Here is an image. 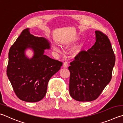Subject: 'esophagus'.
Returning <instances> with one entry per match:
<instances>
[{
  "label": "esophagus",
  "instance_id": "obj_1",
  "mask_svg": "<svg viewBox=\"0 0 123 123\" xmlns=\"http://www.w3.org/2000/svg\"><path fill=\"white\" fill-rule=\"evenodd\" d=\"M68 62H64V63H63V68H67V67H68Z\"/></svg>",
  "mask_w": 123,
  "mask_h": 123
}]
</instances>
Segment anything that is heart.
<instances>
[{
	"mask_svg": "<svg viewBox=\"0 0 123 123\" xmlns=\"http://www.w3.org/2000/svg\"><path fill=\"white\" fill-rule=\"evenodd\" d=\"M83 44L82 43H80L79 44V45L77 46L74 49V50L73 51V55L74 56H75L77 55L79 53L81 52V50L82 49V48H83ZM53 49H54V50L55 52H56L57 53H60V49L57 47V46H54V47H53Z\"/></svg>",
	"mask_w": 123,
	"mask_h": 123,
	"instance_id": "1",
	"label": "heart"
}]
</instances>
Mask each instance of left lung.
Returning <instances> with one entry per match:
<instances>
[{
  "label": "left lung",
  "mask_w": 123,
  "mask_h": 123,
  "mask_svg": "<svg viewBox=\"0 0 123 123\" xmlns=\"http://www.w3.org/2000/svg\"><path fill=\"white\" fill-rule=\"evenodd\" d=\"M96 42L87 51H82L70 63L69 93L80 102L96 99L110 82L115 55L108 37L95 31Z\"/></svg>",
  "instance_id": "obj_1"
}]
</instances>
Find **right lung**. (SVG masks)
I'll use <instances>...</instances> for the list:
<instances>
[{"label":"right lung","mask_w":123,"mask_h":123,"mask_svg":"<svg viewBox=\"0 0 123 123\" xmlns=\"http://www.w3.org/2000/svg\"><path fill=\"white\" fill-rule=\"evenodd\" d=\"M29 30H23L11 47L7 75L20 99L37 102L46 95L49 81L60 70L62 62L44 55V49L50 48V43L44 37L31 34ZM28 48L34 52L31 59L25 55Z\"/></svg>","instance_id":"1"}]
</instances>
